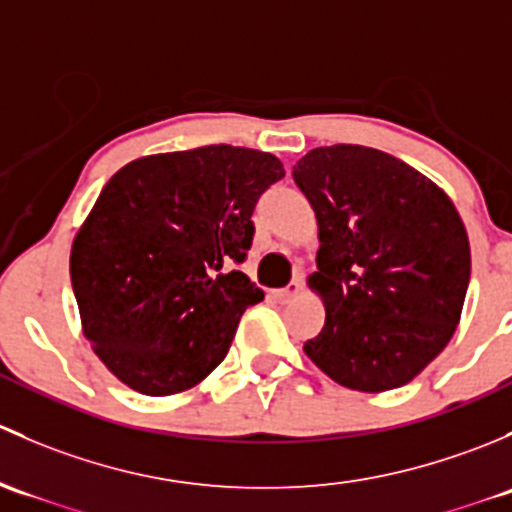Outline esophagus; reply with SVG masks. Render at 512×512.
Listing matches in <instances>:
<instances>
[{
	"label": "esophagus",
	"instance_id": "obj_1",
	"mask_svg": "<svg viewBox=\"0 0 512 512\" xmlns=\"http://www.w3.org/2000/svg\"><path fill=\"white\" fill-rule=\"evenodd\" d=\"M299 292H302V282H299V280H294V282H289V285H287L285 289H277V292H275V297L280 299V302H289V299H292V297H297Z\"/></svg>",
	"mask_w": 512,
	"mask_h": 512
}]
</instances>
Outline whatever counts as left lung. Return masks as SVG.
Here are the masks:
<instances>
[{
  "instance_id": "8db88e82",
  "label": "left lung",
  "mask_w": 512,
  "mask_h": 512,
  "mask_svg": "<svg viewBox=\"0 0 512 512\" xmlns=\"http://www.w3.org/2000/svg\"><path fill=\"white\" fill-rule=\"evenodd\" d=\"M292 178L317 213L309 287L327 309L304 352L347 389L409 384L461 319L471 280L461 215L426 175L376 148H314Z\"/></svg>"
}]
</instances>
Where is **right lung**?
Masks as SVG:
<instances>
[{
  "label": "right lung",
  "mask_w": 512,
  "mask_h": 512,
  "mask_svg": "<svg viewBox=\"0 0 512 512\" xmlns=\"http://www.w3.org/2000/svg\"><path fill=\"white\" fill-rule=\"evenodd\" d=\"M285 178L272 153L203 146L123 165L71 247L84 334L146 396L200 384L265 292L237 270L260 195Z\"/></svg>",
  "instance_id": "obj_1"
}]
</instances>
